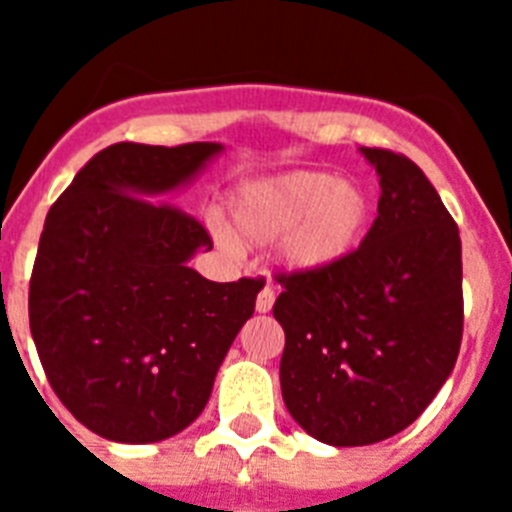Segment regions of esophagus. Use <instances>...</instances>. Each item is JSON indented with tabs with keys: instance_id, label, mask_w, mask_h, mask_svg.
<instances>
[{
	"instance_id": "esophagus-1",
	"label": "esophagus",
	"mask_w": 512,
	"mask_h": 512,
	"mask_svg": "<svg viewBox=\"0 0 512 512\" xmlns=\"http://www.w3.org/2000/svg\"><path fill=\"white\" fill-rule=\"evenodd\" d=\"M271 305H274V287H271V284H266V287L259 292V297H256V310L269 312Z\"/></svg>"
}]
</instances>
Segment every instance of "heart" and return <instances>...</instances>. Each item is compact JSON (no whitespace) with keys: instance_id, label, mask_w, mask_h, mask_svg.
Masks as SVG:
<instances>
[{"instance_id":"obj_1","label":"heart","mask_w":512,"mask_h":512,"mask_svg":"<svg viewBox=\"0 0 512 512\" xmlns=\"http://www.w3.org/2000/svg\"><path fill=\"white\" fill-rule=\"evenodd\" d=\"M374 215V197L364 184L323 169L261 179L233 200L235 235L256 246L282 241V261L302 274L330 271L356 256Z\"/></svg>"}]
</instances>
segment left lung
I'll list each match as a JSON object with an SVG mask.
<instances>
[{
    "label": "left lung",
    "instance_id": "left-lung-1",
    "mask_svg": "<svg viewBox=\"0 0 512 512\" xmlns=\"http://www.w3.org/2000/svg\"><path fill=\"white\" fill-rule=\"evenodd\" d=\"M361 153L382 197L359 253L320 274H274L284 405L330 446H369L405 431L449 379L464 330L454 217L408 156Z\"/></svg>",
    "mask_w": 512,
    "mask_h": 512
}]
</instances>
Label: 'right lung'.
Returning a JSON list of instances; mask_svg holds the SVG:
<instances>
[{
    "mask_svg": "<svg viewBox=\"0 0 512 512\" xmlns=\"http://www.w3.org/2000/svg\"><path fill=\"white\" fill-rule=\"evenodd\" d=\"M223 146L115 143L53 202L30 277V333L58 400L120 443L164 441L210 400L261 279L210 282L212 238L169 192Z\"/></svg>",
    "mask_w": 512,
    "mask_h": 512,
    "instance_id": "obj_1",
    "label": "right lung"
}]
</instances>
